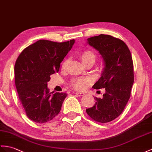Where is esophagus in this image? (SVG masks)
<instances>
[{
	"instance_id": "obj_1",
	"label": "esophagus",
	"mask_w": 152,
	"mask_h": 152,
	"mask_svg": "<svg viewBox=\"0 0 152 152\" xmlns=\"http://www.w3.org/2000/svg\"><path fill=\"white\" fill-rule=\"evenodd\" d=\"M76 94L77 95V96H83L85 94L83 92H79V91H76Z\"/></svg>"
}]
</instances>
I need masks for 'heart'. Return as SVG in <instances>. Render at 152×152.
<instances>
[{"label":"heart","mask_w":152,"mask_h":152,"mask_svg":"<svg viewBox=\"0 0 152 152\" xmlns=\"http://www.w3.org/2000/svg\"><path fill=\"white\" fill-rule=\"evenodd\" d=\"M80 57L82 61L83 64H86L87 62H89L91 61H95L96 56L95 53L90 50H84L82 52L80 53ZM68 65V60H65V61L62 64V69H65ZM90 80L89 78H78L73 80L71 83V86L75 88L76 89H83L85 87H86V84L89 83Z\"/></svg>","instance_id":"heart-1"}]
</instances>
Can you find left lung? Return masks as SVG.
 Here are the masks:
<instances>
[{"label": "left lung", "mask_w": 152, "mask_h": 152, "mask_svg": "<svg viewBox=\"0 0 152 152\" xmlns=\"http://www.w3.org/2000/svg\"><path fill=\"white\" fill-rule=\"evenodd\" d=\"M87 44L98 51L103 59L101 77L93 88H105L103 98L86 109L91 118L101 123L113 121L121 115L129 99L134 82L131 52L124 41L109 35L87 39Z\"/></svg>", "instance_id": "8db88e82"}]
</instances>
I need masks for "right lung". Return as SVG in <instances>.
<instances>
[{
	"label": "right lung",
	"instance_id": "obj_1",
	"mask_svg": "<svg viewBox=\"0 0 152 152\" xmlns=\"http://www.w3.org/2000/svg\"><path fill=\"white\" fill-rule=\"evenodd\" d=\"M75 40L56 43L39 40L22 51L17 59L15 86L26 115L37 123H45L57 115L62 106L65 93L50 92L47 83L50 76L59 70Z\"/></svg>",
	"mask_w": 152,
	"mask_h": 152
}]
</instances>
